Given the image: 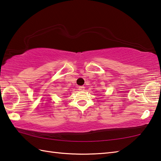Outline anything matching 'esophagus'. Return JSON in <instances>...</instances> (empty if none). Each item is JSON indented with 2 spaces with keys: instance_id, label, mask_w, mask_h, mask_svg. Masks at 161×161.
<instances>
[{
  "instance_id": "1",
  "label": "esophagus",
  "mask_w": 161,
  "mask_h": 161,
  "mask_svg": "<svg viewBox=\"0 0 161 161\" xmlns=\"http://www.w3.org/2000/svg\"><path fill=\"white\" fill-rule=\"evenodd\" d=\"M84 89H85V87H84V86H79V90L80 91H84Z\"/></svg>"
}]
</instances>
